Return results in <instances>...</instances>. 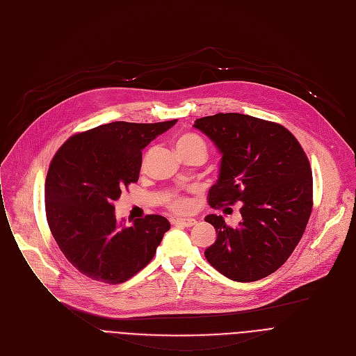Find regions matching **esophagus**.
<instances>
[{"instance_id": "34e87169", "label": "esophagus", "mask_w": 356, "mask_h": 356, "mask_svg": "<svg viewBox=\"0 0 356 356\" xmlns=\"http://www.w3.org/2000/svg\"><path fill=\"white\" fill-rule=\"evenodd\" d=\"M175 226H182V227H192L196 225V220L195 219H191V218H181V219H177L172 222Z\"/></svg>"}]
</instances>
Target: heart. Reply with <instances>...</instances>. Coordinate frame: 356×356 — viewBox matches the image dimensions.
I'll use <instances>...</instances> for the list:
<instances>
[{
  "instance_id": "heart-1",
  "label": "heart",
  "mask_w": 356,
  "mask_h": 356,
  "mask_svg": "<svg viewBox=\"0 0 356 356\" xmlns=\"http://www.w3.org/2000/svg\"><path fill=\"white\" fill-rule=\"evenodd\" d=\"M175 147L178 150V153H182V152H189V150H196V152H200L204 157H206V153H207V147H206V143L203 141V138L195 133H184L181 134L177 141H175ZM170 207L177 210V211H185L191 207V202L188 197H184V196H174L170 199L168 202Z\"/></svg>"
}]
</instances>
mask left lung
<instances>
[{
  "label": "left lung",
  "instance_id": "8db88e82",
  "mask_svg": "<svg viewBox=\"0 0 356 356\" xmlns=\"http://www.w3.org/2000/svg\"><path fill=\"white\" fill-rule=\"evenodd\" d=\"M222 153L211 207L241 203L238 226L207 215L218 238L204 251L209 264L236 282L273 273L299 244L313 209V175L298 138L279 123L243 113L195 120ZM232 210L230 207L226 209Z\"/></svg>",
  "mask_w": 356,
  "mask_h": 356
}]
</instances>
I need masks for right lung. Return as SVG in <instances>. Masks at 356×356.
Returning <instances> with one entry per match:
<instances>
[{
  "mask_svg": "<svg viewBox=\"0 0 356 356\" xmlns=\"http://www.w3.org/2000/svg\"><path fill=\"white\" fill-rule=\"evenodd\" d=\"M175 123L101 124L71 136L54 154L44 184L47 225L86 276L118 285L153 259L170 222L147 215L131 226L118 223L113 202L137 182L141 150Z\"/></svg>",
  "mask_w": 356,
  "mask_h": 356,
  "instance_id": "add662e5",
  "label": "right lung"
}]
</instances>
